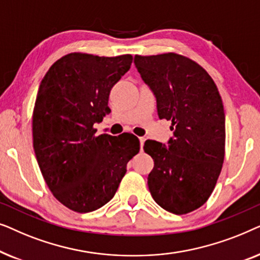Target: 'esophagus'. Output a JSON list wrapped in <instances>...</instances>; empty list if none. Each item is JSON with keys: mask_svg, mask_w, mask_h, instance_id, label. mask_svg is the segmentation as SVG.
<instances>
[{"mask_svg": "<svg viewBox=\"0 0 260 260\" xmlns=\"http://www.w3.org/2000/svg\"><path fill=\"white\" fill-rule=\"evenodd\" d=\"M138 140H140V144H141V150H143V145H144V141H145V138H144V137H140V138H138Z\"/></svg>", "mask_w": 260, "mask_h": 260, "instance_id": "esophagus-1", "label": "esophagus"}]
</instances>
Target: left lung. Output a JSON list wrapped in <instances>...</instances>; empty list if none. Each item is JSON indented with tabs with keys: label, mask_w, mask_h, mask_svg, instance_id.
I'll use <instances>...</instances> for the list:
<instances>
[{
	"label": "left lung",
	"mask_w": 260,
	"mask_h": 260,
	"mask_svg": "<svg viewBox=\"0 0 260 260\" xmlns=\"http://www.w3.org/2000/svg\"><path fill=\"white\" fill-rule=\"evenodd\" d=\"M142 80L156 98L159 119L172 120L168 143L147 141L154 159L148 187L156 204L174 214L201 207L214 189L225 156V112L209 74L182 55H135Z\"/></svg>",
	"instance_id": "8db88e82"
}]
</instances>
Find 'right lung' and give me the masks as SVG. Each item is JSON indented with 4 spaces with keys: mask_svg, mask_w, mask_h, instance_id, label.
<instances>
[{
    "mask_svg": "<svg viewBox=\"0 0 260 260\" xmlns=\"http://www.w3.org/2000/svg\"><path fill=\"white\" fill-rule=\"evenodd\" d=\"M130 54L115 58L71 53L41 80L33 112V145L53 195L74 212L101 208L115 197L126 165L140 151L131 134L95 137L111 112L113 85L130 70Z\"/></svg>",
    "mask_w": 260,
    "mask_h": 260,
    "instance_id": "right-lung-1",
    "label": "right lung"
}]
</instances>
